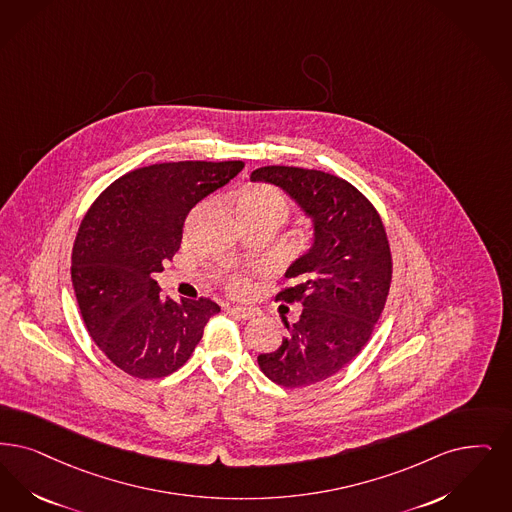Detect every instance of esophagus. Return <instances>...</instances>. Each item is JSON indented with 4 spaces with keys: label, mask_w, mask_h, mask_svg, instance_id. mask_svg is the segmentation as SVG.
Returning <instances> with one entry per match:
<instances>
[{
    "label": "esophagus",
    "mask_w": 512,
    "mask_h": 512,
    "mask_svg": "<svg viewBox=\"0 0 512 512\" xmlns=\"http://www.w3.org/2000/svg\"><path fill=\"white\" fill-rule=\"evenodd\" d=\"M230 314L242 318V320H253V318H259L261 316V310L251 307H230L228 308Z\"/></svg>",
    "instance_id": "34e87169"
}]
</instances>
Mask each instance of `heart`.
<instances>
[{"label": "heart", "mask_w": 512, "mask_h": 512, "mask_svg": "<svg viewBox=\"0 0 512 512\" xmlns=\"http://www.w3.org/2000/svg\"><path fill=\"white\" fill-rule=\"evenodd\" d=\"M236 211L244 225L251 221H261V219H268V221H274L276 225H282V221L287 217L289 205H287L286 196L276 188L255 184V186H247L238 194ZM230 289L236 295H246L251 291V282L244 276H234L230 280Z\"/></svg>", "instance_id": "heart-1"}]
</instances>
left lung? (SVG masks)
<instances>
[{"mask_svg": "<svg viewBox=\"0 0 512 512\" xmlns=\"http://www.w3.org/2000/svg\"><path fill=\"white\" fill-rule=\"evenodd\" d=\"M284 190L303 211L312 240L276 295L301 305L286 339L259 354V368L286 389L320 383L347 366L371 337L389 295L392 263L379 213L352 184L316 169L266 165L249 177Z\"/></svg>", "mask_w": 512, "mask_h": 512, "instance_id": "1", "label": "left lung"}]
</instances>
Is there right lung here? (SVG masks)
Segmentation results:
<instances>
[{"label": "right lung", "instance_id": "obj_1", "mask_svg": "<svg viewBox=\"0 0 512 512\" xmlns=\"http://www.w3.org/2000/svg\"><path fill=\"white\" fill-rule=\"evenodd\" d=\"M244 162H171L110 184L83 217L72 286L85 328L112 364L139 379L181 368L221 307L173 301L154 274L181 247L188 211L230 183Z\"/></svg>", "mask_w": 512, "mask_h": 512}]
</instances>
